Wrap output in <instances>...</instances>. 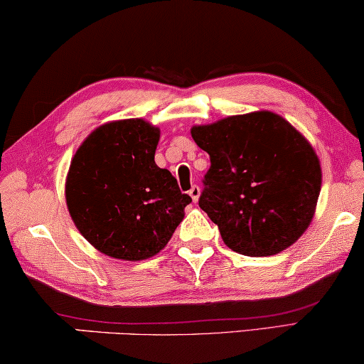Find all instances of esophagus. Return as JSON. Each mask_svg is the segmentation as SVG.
<instances>
[{"instance_id":"esophagus-1","label":"esophagus","mask_w":364,"mask_h":364,"mask_svg":"<svg viewBox=\"0 0 364 364\" xmlns=\"http://www.w3.org/2000/svg\"><path fill=\"white\" fill-rule=\"evenodd\" d=\"M188 196L192 197L193 202H197V200H198V196H200V187L193 186V187L191 188V191H188Z\"/></svg>"}]
</instances>
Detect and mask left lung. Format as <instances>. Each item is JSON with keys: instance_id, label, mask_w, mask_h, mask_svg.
<instances>
[{"instance_id": "obj_1", "label": "left lung", "mask_w": 364, "mask_h": 364, "mask_svg": "<svg viewBox=\"0 0 364 364\" xmlns=\"http://www.w3.org/2000/svg\"><path fill=\"white\" fill-rule=\"evenodd\" d=\"M210 156L198 205L228 248L277 255L310 225L321 191L311 144L278 114L257 111L191 129Z\"/></svg>"}]
</instances>
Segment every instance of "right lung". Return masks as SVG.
<instances>
[{"label": "right lung", "instance_id": "add662e5", "mask_svg": "<svg viewBox=\"0 0 364 364\" xmlns=\"http://www.w3.org/2000/svg\"><path fill=\"white\" fill-rule=\"evenodd\" d=\"M161 137L144 119L107 122L74 154L66 178L68 210L99 252L146 260L171 240L192 202L154 156Z\"/></svg>", "mask_w": 364, "mask_h": 364}]
</instances>
